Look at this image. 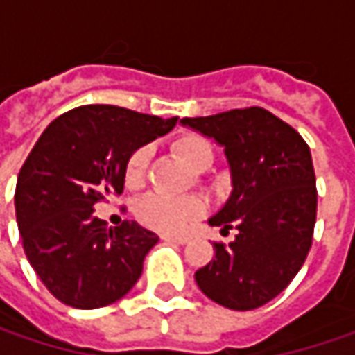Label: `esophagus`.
<instances>
[{
	"instance_id": "esophagus-1",
	"label": "esophagus",
	"mask_w": 355,
	"mask_h": 355,
	"mask_svg": "<svg viewBox=\"0 0 355 355\" xmlns=\"http://www.w3.org/2000/svg\"><path fill=\"white\" fill-rule=\"evenodd\" d=\"M162 241H168V243H177V245H184L189 239L187 236H171V234H162Z\"/></svg>"
}]
</instances>
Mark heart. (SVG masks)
Instances as JSON below:
<instances>
[{
	"mask_svg": "<svg viewBox=\"0 0 355 355\" xmlns=\"http://www.w3.org/2000/svg\"><path fill=\"white\" fill-rule=\"evenodd\" d=\"M173 150L178 158L193 171L205 173L214 164V148L211 144L195 133H187L175 139ZM150 162V148H137L127 164H125V182L131 189H137L146 180V171ZM205 211V203L197 195H182V197H168L160 193H148L135 205L137 220L164 234H180L184 232L195 220H199Z\"/></svg>",
	"mask_w": 355,
	"mask_h": 355,
	"instance_id": "obj_1",
	"label": "heart"
}]
</instances>
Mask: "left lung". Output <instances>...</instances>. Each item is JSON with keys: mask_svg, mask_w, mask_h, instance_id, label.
Listing matches in <instances>:
<instances>
[{"mask_svg": "<svg viewBox=\"0 0 355 355\" xmlns=\"http://www.w3.org/2000/svg\"><path fill=\"white\" fill-rule=\"evenodd\" d=\"M180 123L224 148L232 193L209 226L239 230L230 245H214V259L197 269L195 282L226 309H259L288 288L313 245L317 178L311 150L294 127L259 107Z\"/></svg>", "mask_w": 355, "mask_h": 355, "instance_id": "8db88e82", "label": "left lung"}]
</instances>
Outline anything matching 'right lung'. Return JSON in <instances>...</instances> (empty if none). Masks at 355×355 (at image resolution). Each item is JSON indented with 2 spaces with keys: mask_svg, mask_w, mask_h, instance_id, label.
Segmentation results:
<instances>
[{
  "mask_svg": "<svg viewBox=\"0 0 355 355\" xmlns=\"http://www.w3.org/2000/svg\"><path fill=\"white\" fill-rule=\"evenodd\" d=\"M175 125L177 116L88 105L63 112L38 137L16 182V220L28 263L63 304L101 309L139 279L158 236L127 220L108 228L94 207L123 193L129 156Z\"/></svg>",
  "mask_w": 355,
  "mask_h": 355,
  "instance_id": "obj_1",
  "label": "right lung"
}]
</instances>
